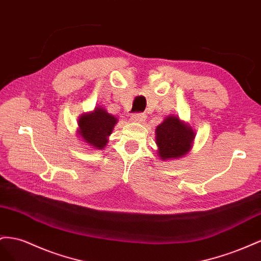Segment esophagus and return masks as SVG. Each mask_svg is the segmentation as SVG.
I'll return each instance as SVG.
<instances>
[{
    "instance_id": "esophagus-1",
    "label": "esophagus",
    "mask_w": 261,
    "mask_h": 261,
    "mask_svg": "<svg viewBox=\"0 0 261 261\" xmlns=\"http://www.w3.org/2000/svg\"><path fill=\"white\" fill-rule=\"evenodd\" d=\"M130 119H131V121H133V122H142L145 119V115L141 114V113H135V114L131 115Z\"/></svg>"
}]
</instances>
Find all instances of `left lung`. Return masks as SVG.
Masks as SVG:
<instances>
[{"instance_id":"left-lung-1","label":"left lung","mask_w":261,"mask_h":261,"mask_svg":"<svg viewBox=\"0 0 261 261\" xmlns=\"http://www.w3.org/2000/svg\"><path fill=\"white\" fill-rule=\"evenodd\" d=\"M195 132L178 117L169 116L156 128V144L159 156L163 160L176 159L190 150Z\"/></svg>"}]
</instances>
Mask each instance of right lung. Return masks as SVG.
<instances>
[{"mask_svg": "<svg viewBox=\"0 0 261 261\" xmlns=\"http://www.w3.org/2000/svg\"><path fill=\"white\" fill-rule=\"evenodd\" d=\"M117 123V119L107 111L97 107L93 113L84 114L79 119L80 136L91 146L101 150L108 142L107 137Z\"/></svg>", "mask_w": 261, "mask_h": 261, "instance_id": "obj_1", "label": "right lung"}]
</instances>
